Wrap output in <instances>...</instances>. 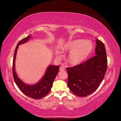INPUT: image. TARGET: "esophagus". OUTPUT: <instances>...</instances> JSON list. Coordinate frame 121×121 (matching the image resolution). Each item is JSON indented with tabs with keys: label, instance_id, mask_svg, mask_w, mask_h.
<instances>
[{
	"label": "esophagus",
	"instance_id": "1",
	"mask_svg": "<svg viewBox=\"0 0 121 121\" xmlns=\"http://www.w3.org/2000/svg\"><path fill=\"white\" fill-rule=\"evenodd\" d=\"M65 70V68L63 66H61L60 67V70H61V71H62V70Z\"/></svg>",
	"mask_w": 121,
	"mask_h": 121
}]
</instances>
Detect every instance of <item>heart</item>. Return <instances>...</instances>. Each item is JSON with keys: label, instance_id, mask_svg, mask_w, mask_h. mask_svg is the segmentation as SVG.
<instances>
[{"label": "heart", "instance_id": "1", "mask_svg": "<svg viewBox=\"0 0 121 121\" xmlns=\"http://www.w3.org/2000/svg\"><path fill=\"white\" fill-rule=\"evenodd\" d=\"M93 45L90 40L75 39L69 40L62 48L65 51L70 52L68 56V61L73 65H77L86 60L93 51ZM56 56L61 58V56L59 51H56Z\"/></svg>", "mask_w": 121, "mask_h": 121}]
</instances>
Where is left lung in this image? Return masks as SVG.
Segmentation results:
<instances>
[{
  "label": "left lung",
  "mask_w": 121,
  "mask_h": 121,
  "mask_svg": "<svg viewBox=\"0 0 121 121\" xmlns=\"http://www.w3.org/2000/svg\"><path fill=\"white\" fill-rule=\"evenodd\" d=\"M95 56L84 62L67 68L68 86L75 95L86 97L94 92L104 79L107 68L105 45L96 40Z\"/></svg>",
  "instance_id": "obj_1"
}]
</instances>
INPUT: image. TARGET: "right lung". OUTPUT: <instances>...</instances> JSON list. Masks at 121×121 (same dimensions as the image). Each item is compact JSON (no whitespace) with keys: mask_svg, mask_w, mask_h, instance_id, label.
Masks as SVG:
<instances>
[{"mask_svg":"<svg viewBox=\"0 0 121 121\" xmlns=\"http://www.w3.org/2000/svg\"><path fill=\"white\" fill-rule=\"evenodd\" d=\"M30 38V36L22 39L16 46L13 61V76L16 84L18 86L20 90L24 95L33 99H40L46 96L50 92L53 83L59 70L58 65H49L42 79L36 84L30 85L26 84L20 79L16 75L15 71V60L16 56L17 48L19 45L23 44L27 42Z\"/></svg>","mask_w":121,"mask_h":121,"instance_id":"1","label":"right lung"}]
</instances>
